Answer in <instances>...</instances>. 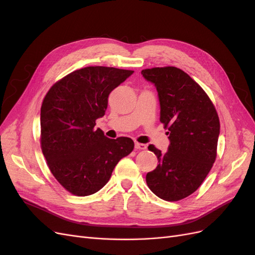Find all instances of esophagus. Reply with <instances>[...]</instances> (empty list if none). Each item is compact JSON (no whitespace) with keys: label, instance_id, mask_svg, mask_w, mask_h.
<instances>
[{"label":"esophagus","instance_id":"34e87169","mask_svg":"<svg viewBox=\"0 0 255 255\" xmlns=\"http://www.w3.org/2000/svg\"><path fill=\"white\" fill-rule=\"evenodd\" d=\"M135 149H137V150H145L146 149V144L139 143V142H135Z\"/></svg>","mask_w":255,"mask_h":255}]
</instances>
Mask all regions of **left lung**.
Wrapping results in <instances>:
<instances>
[{
    "label": "left lung",
    "instance_id": "obj_1",
    "mask_svg": "<svg viewBox=\"0 0 255 255\" xmlns=\"http://www.w3.org/2000/svg\"><path fill=\"white\" fill-rule=\"evenodd\" d=\"M141 74L157 90L159 121L170 141L166 153L148 146L158 165L145 181L158 198L179 201L200 187L213 167L220 134L218 115L205 91L181 69H144Z\"/></svg>",
    "mask_w": 255,
    "mask_h": 255
}]
</instances>
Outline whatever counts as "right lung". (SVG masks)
<instances>
[{"label":"right lung","instance_id":"1","mask_svg":"<svg viewBox=\"0 0 255 255\" xmlns=\"http://www.w3.org/2000/svg\"><path fill=\"white\" fill-rule=\"evenodd\" d=\"M134 73L86 67L54 84L40 112L41 149L52 174L69 192L95 194L110 181L118 161L133 151L128 137L107 138L96 120L105 115L111 92Z\"/></svg>","mask_w":255,"mask_h":255}]
</instances>
